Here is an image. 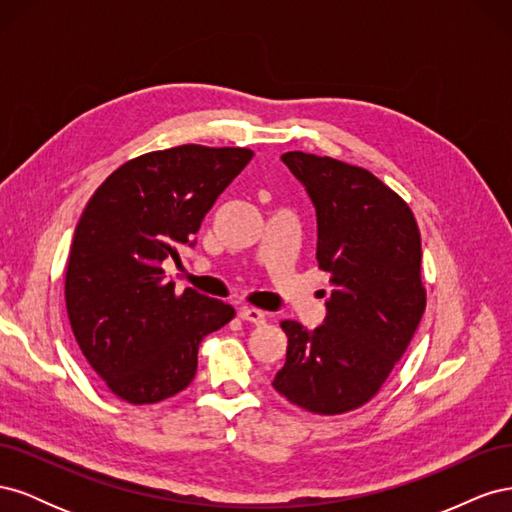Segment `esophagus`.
Wrapping results in <instances>:
<instances>
[{"label": "esophagus", "instance_id": "1", "mask_svg": "<svg viewBox=\"0 0 512 512\" xmlns=\"http://www.w3.org/2000/svg\"><path fill=\"white\" fill-rule=\"evenodd\" d=\"M239 318L245 322H252V324H265L267 314L260 312V309H256V307H241Z\"/></svg>", "mask_w": 512, "mask_h": 512}]
</instances>
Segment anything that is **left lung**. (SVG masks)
Instances as JSON below:
<instances>
[{
	"label": "left lung",
	"instance_id": "obj_1",
	"mask_svg": "<svg viewBox=\"0 0 512 512\" xmlns=\"http://www.w3.org/2000/svg\"><path fill=\"white\" fill-rule=\"evenodd\" d=\"M282 160L316 207V260L331 292L314 331L282 322L288 350L273 389L307 412L344 414L380 391L421 322V232L406 200L369 170L303 151Z\"/></svg>",
	"mask_w": 512,
	"mask_h": 512
}]
</instances>
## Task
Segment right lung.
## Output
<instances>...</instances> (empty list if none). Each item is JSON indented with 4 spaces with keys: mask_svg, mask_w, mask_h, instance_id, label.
Listing matches in <instances>:
<instances>
[{
    "mask_svg": "<svg viewBox=\"0 0 512 512\" xmlns=\"http://www.w3.org/2000/svg\"><path fill=\"white\" fill-rule=\"evenodd\" d=\"M243 147L179 145L121 164L74 230L66 307L81 352L111 393L158 404L194 380L203 337L235 309L192 288L175 292L162 262L194 245L200 222L252 160Z\"/></svg>",
    "mask_w": 512,
    "mask_h": 512,
    "instance_id": "1",
    "label": "right lung"
}]
</instances>
